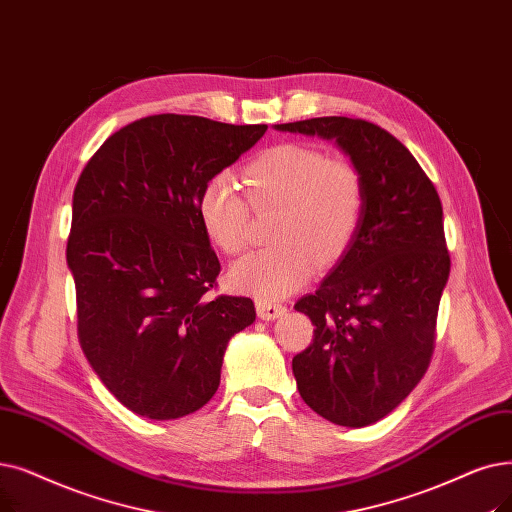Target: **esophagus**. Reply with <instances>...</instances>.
Listing matches in <instances>:
<instances>
[{"label": "esophagus", "instance_id": "1", "mask_svg": "<svg viewBox=\"0 0 512 512\" xmlns=\"http://www.w3.org/2000/svg\"><path fill=\"white\" fill-rule=\"evenodd\" d=\"M257 316L261 320H276L280 316H284L286 307L282 303H276V301H268V299H257Z\"/></svg>", "mask_w": 512, "mask_h": 512}]
</instances>
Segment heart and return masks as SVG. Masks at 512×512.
Instances as JSON below:
<instances>
[{
	"label": "heart",
	"instance_id": "b5f03b06",
	"mask_svg": "<svg viewBox=\"0 0 512 512\" xmlns=\"http://www.w3.org/2000/svg\"><path fill=\"white\" fill-rule=\"evenodd\" d=\"M255 211L278 207L272 247L238 259L228 280L242 293L282 299L307 284L314 263L330 265L345 255L360 230L366 184L347 159L320 148L280 144L263 150L244 171ZM249 203L228 173H217L198 192L196 213L207 238L228 255L249 242Z\"/></svg>",
	"mask_w": 512,
	"mask_h": 512
}]
</instances>
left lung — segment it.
Listing matches in <instances>:
<instances>
[{
	"instance_id": "obj_1",
	"label": "left lung",
	"mask_w": 512,
	"mask_h": 512,
	"mask_svg": "<svg viewBox=\"0 0 512 512\" xmlns=\"http://www.w3.org/2000/svg\"><path fill=\"white\" fill-rule=\"evenodd\" d=\"M335 142L360 169L366 207L358 234L314 295V343L293 358L303 402L341 427L395 410L427 372L450 255L439 194L410 150L379 125L318 117L274 125Z\"/></svg>"
}]
</instances>
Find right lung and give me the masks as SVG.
<instances>
[{"label": "right lung", "mask_w": 512, "mask_h": 512, "mask_svg": "<svg viewBox=\"0 0 512 512\" xmlns=\"http://www.w3.org/2000/svg\"><path fill=\"white\" fill-rule=\"evenodd\" d=\"M265 129L154 115L113 133L81 171L66 244L79 341L131 412L171 420L203 408L230 339L255 322L249 297H207L221 268L196 201Z\"/></svg>", "instance_id": "add662e5"}]
</instances>
